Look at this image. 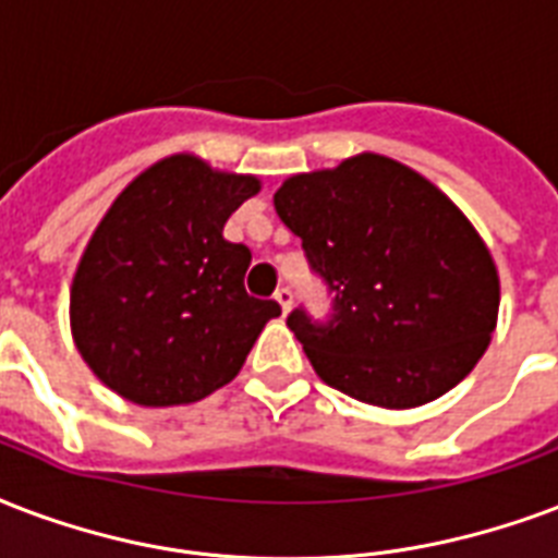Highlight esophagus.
Returning <instances> with one entry per match:
<instances>
[{"mask_svg": "<svg viewBox=\"0 0 558 558\" xmlns=\"http://www.w3.org/2000/svg\"><path fill=\"white\" fill-rule=\"evenodd\" d=\"M275 301H278V304H280V310H283V316H287V313H289V307H292V289L280 287L278 292H275Z\"/></svg>", "mask_w": 558, "mask_h": 558, "instance_id": "esophagus-1", "label": "esophagus"}]
</instances>
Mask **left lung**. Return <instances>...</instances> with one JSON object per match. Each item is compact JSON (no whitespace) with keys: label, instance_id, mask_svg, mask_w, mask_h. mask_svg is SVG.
<instances>
[{"label":"left lung","instance_id":"obj_1","mask_svg":"<svg viewBox=\"0 0 558 558\" xmlns=\"http://www.w3.org/2000/svg\"><path fill=\"white\" fill-rule=\"evenodd\" d=\"M275 210L336 292L330 325L287 318L327 386L412 410L465 380L500 310L492 251L439 186L395 157L360 151L289 175Z\"/></svg>","mask_w":558,"mask_h":558}]
</instances>
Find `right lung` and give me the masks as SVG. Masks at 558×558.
Instances as JSON below:
<instances>
[{"mask_svg": "<svg viewBox=\"0 0 558 558\" xmlns=\"http://www.w3.org/2000/svg\"><path fill=\"white\" fill-rule=\"evenodd\" d=\"M260 178L193 151L160 157L113 198L70 287L81 360L140 407H181L240 374L278 301L242 287L251 251L222 236Z\"/></svg>", "mask_w": 558, "mask_h": 558, "instance_id": "1", "label": "right lung"}]
</instances>
